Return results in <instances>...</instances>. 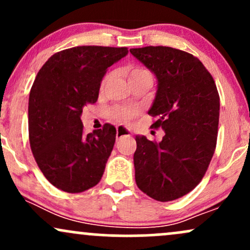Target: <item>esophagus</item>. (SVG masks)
<instances>
[{"label":"esophagus","instance_id":"34e87169","mask_svg":"<svg viewBox=\"0 0 250 250\" xmlns=\"http://www.w3.org/2000/svg\"><path fill=\"white\" fill-rule=\"evenodd\" d=\"M131 131L128 128L122 127V125H117L116 127V137L117 139H121L123 136H130Z\"/></svg>","mask_w":250,"mask_h":250}]
</instances>
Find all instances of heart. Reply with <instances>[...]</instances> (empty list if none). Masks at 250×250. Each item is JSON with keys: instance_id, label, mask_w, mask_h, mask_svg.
Returning <instances> with one entry per match:
<instances>
[{"instance_id": "1", "label": "heart", "mask_w": 250, "mask_h": 250, "mask_svg": "<svg viewBox=\"0 0 250 250\" xmlns=\"http://www.w3.org/2000/svg\"><path fill=\"white\" fill-rule=\"evenodd\" d=\"M109 77L110 75H107L103 79L102 81V87L103 85L107 83V81L109 80ZM143 77H148V79H153L151 77V74L150 71L148 69H146V68L143 67H135V68H131L130 70L128 71V79H129V82L131 81H135V80H139V79H143ZM137 114V110L134 108H114L113 110H111V116L114 117V119H116L117 121L120 122H129L130 120H133L135 116H136Z\"/></svg>"}]
</instances>
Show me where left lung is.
Returning <instances> with one entry per match:
<instances>
[{
	"label": "left lung",
	"mask_w": 250,
	"mask_h": 250,
	"mask_svg": "<svg viewBox=\"0 0 250 250\" xmlns=\"http://www.w3.org/2000/svg\"><path fill=\"white\" fill-rule=\"evenodd\" d=\"M130 53L155 74L157 91L148 114L162 128L160 143L136 136L135 181L145 194L168 202L201 182L217 141L220 96L213 76L197 57L163 45Z\"/></svg>",
	"instance_id": "1"
}]
</instances>
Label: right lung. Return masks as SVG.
Masks as SVG:
<instances>
[{"mask_svg":"<svg viewBox=\"0 0 250 250\" xmlns=\"http://www.w3.org/2000/svg\"><path fill=\"white\" fill-rule=\"evenodd\" d=\"M128 48L80 45L54 54L37 73L29 94L28 129L35 161L53 186L82 193L101 180L116 129L84 134L82 109L94 104L101 81Z\"/></svg>","mask_w":250,"mask_h":250,"instance_id":"right-lung-1","label":"right lung"}]
</instances>
